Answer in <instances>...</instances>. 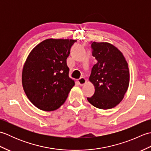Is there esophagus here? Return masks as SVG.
Listing matches in <instances>:
<instances>
[{
	"label": "esophagus",
	"instance_id": "obj_1",
	"mask_svg": "<svg viewBox=\"0 0 151 151\" xmlns=\"http://www.w3.org/2000/svg\"><path fill=\"white\" fill-rule=\"evenodd\" d=\"M86 82L87 81H86V78H81L78 81V82L80 86H84L86 83Z\"/></svg>",
	"mask_w": 151,
	"mask_h": 151
}]
</instances>
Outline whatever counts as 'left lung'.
Wrapping results in <instances>:
<instances>
[{
    "instance_id": "left-lung-1",
    "label": "left lung",
    "mask_w": 151,
    "mask_h": 151,
    "mask_svg": "<svg viewBox=\"0 0 151 151\" xmlns=\"http://www.w3.org/2000/svg\"><path fill=\"white\" fill-rule=\"evenodd\" d=\"M91 47L93 56L97 62L89 78L95 93L87 99L96 108L111 109L120 103L129 88V65L123 54L114 45L94 41Z\"/></svg>"
}]
</instances>
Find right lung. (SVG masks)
<instances>
[{"mask_svg": "<svg viewBox=\"0 0 151 151\" xmlns=\"http://www.w3.org/2000/svg\"><path fill=\"white\" fill-rule=\"evenodd\" d=\"M76 41L47 39L28 54L22 67V85L28 99L40 110H56L75 86V81L69 76L66 60Z\"/></svg>", "mask_w": 151, "mask_h": 151, "instance_id": "right-lung-1", "label": "right lung"}]
</instances>
